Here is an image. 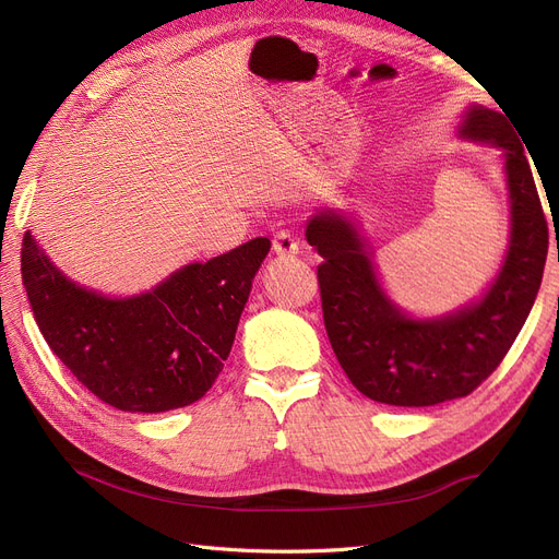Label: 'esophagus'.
<instances>
[{
    "instance_id": "34e87169",
    "label": "esophagus",
    "mask_w": 559,
    "mask_h": 559,
    "mask_svg": "<svg viewBox=\"0 0 559 559\" xmlns=\"http://www.w3.org/2000/svg\"><path fill=\"white\" fill-rule=\"evenodd\" d=\"M273 251L277 257H294V253H298V242L292 233L282 230L273 238Z\"/></svg>"
}]
</instances>
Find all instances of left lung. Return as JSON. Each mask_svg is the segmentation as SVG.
I'll use <instances>...</instances> for the list:
<instances>
[{
    "instance_id": "8db88e82",
    "label": "left lung",
    "mask_w": 559,
    "mask_h": 559,
    "mask_svg": "<svg viewBox=\"0 0 559 559\" xmlns=\"http://www.w3.org/2000/svg\"><path fill=\"white\" fill-rule=\"evenodd\" d=\"M456 138L497 148L509 186V245L480 296L441 314H413L384 289L357 216L321 207L306 224L324 259L317 277L331 347L352 384L378 403L421 408L471 394L511 349L544 277L548 224L530 148L501 114L476 103Z\"/></svg>"
}]
</instances>
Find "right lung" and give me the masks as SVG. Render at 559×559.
I'll use <instances>...</instances> for the list:
<instances>
[{
  "mask_svg": "<svg viewBox=\"0 0 559 559\" xmlns=\"http://www.w3.org/2000/svg\"><path fill=\"white\" fill-rule=\"evenodd\" d=\"M267 251L257 238L146 292L107 296L67 277L27 230L21 273L44 341L88 392L126 413H167L222 373Z\"/></svg>",
  "mask_w": 559,
  "mask_h": 559,
  "instance_id": "right-lung-1",
  "label": "right lung"
}]
</instances>
